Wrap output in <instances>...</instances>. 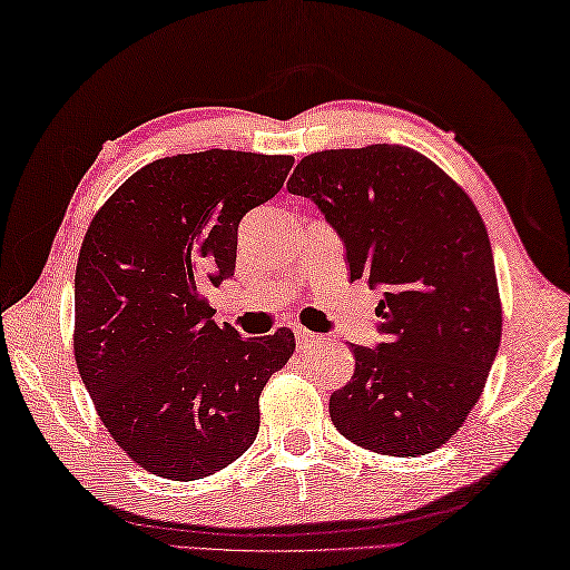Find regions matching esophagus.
<instances>
[{"mask_svg": "<svg viewBox=\"0 0 570 570\" xmlns=\"http://www.w3.org/2000/svg\"><path fill=\"white\" fill-rule=\"evenodd\" d=\"M295 336H297V344L299 346H312L315 342H320V334L309 332L305 327H295Z\"/></svg>", "mask_w": 570, "mask_h": 570, "instance_id": "1", "label": "esophagus"}]
</instances>
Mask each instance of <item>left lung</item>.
<instances>
[{"label": "left lung", "mask_w": 570, "mask_h": 570, "mask_svg": "<svg viewBox=\"0 0 570 570\" xmlns=\"http://www.w3.org/2000/svg\"><path fill=\"white\" fill-rule=\"evenodd\" d=\"M287 191L317 204L352 281L383 289V342L352 344L354 376L330 399L334 428L393 458L445 445L480 401L502 340L480 212L443 169L401 145L307 155Z\"/></svg>", "instance_id": "8db88e82"}]
</instances>
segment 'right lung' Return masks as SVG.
<instances>
[{
  "label": "right lung",
  "mask_w": 570,
  "mask_h": 570,
  "mask_svg": "<svg viewBox=\"0 0 570 570\" xmlns=\"http://www.w3.org/2000/svg\"><path fill=\"white\" fill-rule=\"evenodd\" d=\"M295 159L236 149L157 159L100 208L76 265V364L115 443L139 468L191 482L261 428L258 399L295 352L287 327H218L206 289L234 275L238 224Z\"/></svg>",
  "instance_id": "add662e5"
}]
</instances>
